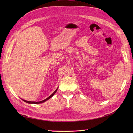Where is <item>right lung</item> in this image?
<instances>
[{
  "label": "right lung",
  "instance_id": "right-lung-1",
  "mask_svg": "<svg viewBox=\"0 0 133 133\" xmlns=\"http://www.w3.org/2000/svg\"><path fill=\"white\" fill-rule=\"evenodd\" d=\"M57 90H58V88L57 89H56L55 90V91L53 92V94H52L51 95H50L49 97L48 98H47L46 99H44V100H42V101H41V102H30V101H27V100H23V99H22L24 102H26V103H29V104H41V103H44V102H45V101H46V100H48V99H50L52 96H53L54 94H55V93L56 92H57Z\"/></svg>",
  "mask_w": 133,
  "mask_h": 133
}]
</instances>
